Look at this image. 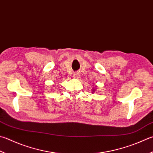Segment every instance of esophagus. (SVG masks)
I'll use <instances>...</instances> for the list:
<instances>
[{
  "label": "esophagus",
  "mask_w": 153,
  "mask_h": 153,
  "mask_svg": "<svg viewBox=\"0 0 153 153\" xmlns=\"http://www.w3.org/2000/svg\"><path fill=\"white\" fill-rule=\"evenodd\" d=\"M73 77L74 79H79L80 78V74L78 73H74L73 74Z\"/></svg>",
  "instance_id": "34e87169"
}]
</instances>
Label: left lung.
Here are the masks:
<instances>
[{"label": "left lung", "mask_w": 153, "mask_h": 153, "mask_svg": "<svg viewBox=\"0 0 153 153\" xmlns=\"http://www.w3.org/2000/svg\"><path fill=\"white\" fill-rule=\"evenodd\" d=\"M97 88H93V90H92V93H94V92H95V91H96L97 90Z\"/></svg>", "instance_id": "8db88e82"}]
</instances>
